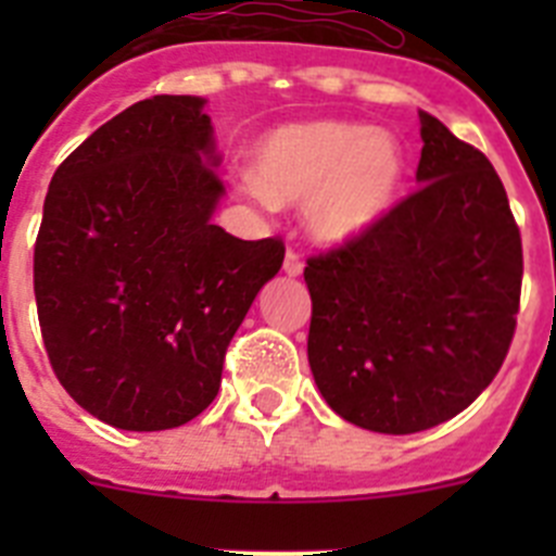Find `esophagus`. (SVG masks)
<instances>
[{
    "label": "esophagus",
    "mask_w": 556,
    "mask_h": 556,
    "mask_svg": "<svg viewBox=\"0 0 556 556\" xmlns=\"http://www.w3.org/2000/svg\"><path fill=\"white\" fill-rule=\"evenodd\" d=\"M283 273L289 275V278H298V275L303 273V258L294 250H287V258H283Z\"/></svg>",
    "instance_id": "esophagus-1"
}]
</instances>
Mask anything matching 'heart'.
<instances>
[{"instance_id": "b5f03b06", "label": "heart", "mask_w": 556, "mask_h": 556, "mask_svg": "<svg viewBox=\"0 0 556 556\" xmlns=\"http://www.w3.org/2000/svg\"><path fill=\"white\" fill-rule=\"evenodd\" d=\"M404 178L406 150L395 132L317 119L275 127L255 144L248 191L262 203L303 205L314 242L345 248L384 223Z\"/></svg>"}]
</instances>
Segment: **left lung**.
Segmentation results:
<instances>
[{"label": "left lung", "instance_id": "left-lung-1", "mask_svg": "<svg viewBox=\"0 0 556 556\" xmlns=\"http://www.w3.org/2000/svg\"><path fill=\"white\" fill-rule=\"evenodd\" d=\"M420 139V189L303 269L317 390L381 434L468 409L504 365L520 303V230L493 164L426 111Z\"/></svg>", "mask_w": 556, "mask_h": 556}]
</instances>
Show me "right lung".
<instances>
[{
	"label": "right lung",
	"instance_id": "obj_1",
	"mask_svg": "<svg viewBox=\"0 0 556 556\" xmlns=\"http://www.w3.org/2000/svg\"><path fill=\"white\" fill-rule=\"evenodd\" d=\"M203 97L159 94L97 127L52 175L36 239L43 348L63 390L125 431L189 424L281 239L214 225L225 189Z\"/></svg>",
	"mask_w": 556,
	"mask_h": 556
}]
</instances>
